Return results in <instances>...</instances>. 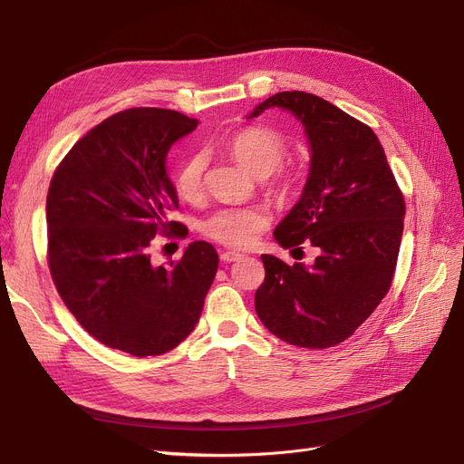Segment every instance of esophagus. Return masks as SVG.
<instances>
[{"label":"esophagus","instance_id":"34e87169","mask_svg":"<svg viewBox=\"0 0 464 464\" xmlns=\"http://www.w3.org/2000/svg\"><path fill=\"white\" fill-rule=\"evenodd\" d=\"M244 255L237 253V251H220V261L222 263H234V261H239Z\"/></svg>","mask_w":464,"mask_h":464}]
</instances>
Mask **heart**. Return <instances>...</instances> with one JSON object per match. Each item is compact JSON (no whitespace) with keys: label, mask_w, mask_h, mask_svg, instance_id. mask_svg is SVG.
<instances>
[{"label":"heart","mask_w":464,"mask_h":464,"mask_svg":"<svg viewBox=\"0 0 464 464\" xmlns=\"http://www.w3.org/2000/svg\"><path fill=\"white\" fill-rule=\"evenodd\" d=\"M228 152L256 175L268 177L280 168L287 156V140L270 127L251 125L236 131L227 140ZM206 154L196 152L180 165L175 179L177 192L188 201L203 194V175H206ZM272 190L277 198H287L293 190V180L287 175H277L272 182ZM270 225V215L263 206L222 208L199 222V232L227 247L244 249L255 244L263 230Z\"/></svg>","instance_id":"1"}]
</instances>
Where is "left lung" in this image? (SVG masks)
<instances>
[{"mask_svg": "<svg viewBox=\"0 0 464 464\" xmlns=\"http://www.w3.org/2000/svg\"><path fill=\"white\" fill-rule=\"evenodd\" d=\"M284 108L301 120L310 142V173L276 242L316 247L312 266L261 255L265 282L255 310L289 344L329 348L346 341L391 289L403 232L405 201L373 129L304 91L276 92L249 118Z\"/></svg>", "mask_w": 464, "mask_h": 464, "instance_id": "1", "label": "left lung"}]
</instances>
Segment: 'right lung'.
Returning a JSON list of instances; mask_svg holds the SVG:
<instances>
[{"label": "right lung", "instance_id": "right-lung-1", "mask_svg": "<svg viewBox=\"0 0 464 464\" xmlns=\"http://www.w3.org/2000/svg\"><path fill=\"white\" fill-rule=\"evenodd\" d=\"M198 120L165 108H129L82 137L54 169L47 194V263L66 308L108 348L146 358L194 331L218 255L192 242L165 266L156 236L184 237L165 158Z\"/></svg>", "mask_w": 464, "mask_h": 464}]
</instances>
